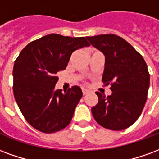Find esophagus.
Returning a JSON list of instances; mask_svg holds the SVG:
<instances>
[{
	"instance_id": "1",
	"label": "esophagus",
	"mask_w": 159,
	"mask_h": 159,
	"mask_svg": "<svg viewBox=\"0 0 159 159\" xmlns=\"http://www.w3.org/2000/svg\"><path fill=\"white\" fill-rule=\"evenodd\" d=\"M83 95H86V94H88V93H89V90H88L86 89H83Z\"/></svg>"
}]
</instances>
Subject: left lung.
<instances>
[{
  "label": "left lung",
  "mask_w": 159,
  "mask_h": 159,
  "mask_svg": "<svg viewBox=\"0 0 159 159\" xmlns=\"http://www.w3.org/2000/svg\"><path fill=\"white\" fill-rule=\"evenodd\" d=\"M103 52L106 63L102 81L111 84L109 96L96 92L99 101L92 114L100 126L123 130L140 117L147 99L150 75L143 57L129 42L113 34L87 36Z\"/></svg>",
  "instance_id": "obj_1"
}]
</instances>
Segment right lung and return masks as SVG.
I'll list each match as a JSON object with an SVG mask.
<instances>
[{"label": "right lung", "mask_w": 159, "mask_h": 159, "mask_svg": "<svg viewBox=\"0 0 159 159\" xmlns=\"http://www.w3.org/2000/svg\"><path fill=\"white\" fill-rule=\"evenodd\" d=\"M85 37L50 34L33 41L14 62L13 94L26 121L43 133H54L66 128L83 96L73 86L63 93L55 89L57 73L66 68L74 51L89 47Z\"/></svg>", "instance_id": "add662e5"}]
</instances>
